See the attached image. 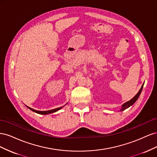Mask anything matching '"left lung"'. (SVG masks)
<instances>
[{
    "label": "left lung",
    "mask_w": 157,
    "mask_h": 157,
    "mask_svg": "<svg viewBox=\"0 0 157 157\" xmlns=\"http://www.w3.org/2000/svg\"><path fill=\"white\" fill-rule=\"evenodd\" d=\"M144 84H143V85H142V86H141V87L140 90H139V92H137V94L136 95V96H135L134 98H133L132 99H130V101H128L126 102L125 103L123 104V105H122V107H121V111L125 110L126 109H127V108H128L129 107H130L131 105H132L133 104H134V103L137 101V99H138V98H139V97H140V96L141 92V91H142V89H143Z\"/></svg>",
    "instance_id": "1"
}]
</instances>
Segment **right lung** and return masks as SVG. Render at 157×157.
Returning <instances> with one entry per match:
<instances>
[{
    "mask_svg": "<svg viewBox=\"0 0 157 157\" xmlns=\"http://www.w3.org/2000/svg\"><path fill=\"white\" fill-rule=\"evenodd\" d=\"M63 107H59V108H56V109H52V110H49V111H36V110H35V109H33L29 107H27V108H29L30 110H31L32 111L35 112V113H36L38 114H40V115H48V114H50V113H55L56 111H59V109H61V108H62Z\"/></svg>",
    "mask_w": 157,
    "mask_h": 157,
    "instance_id": "obj_1",
    "label": "right lung"
}]
</instances>
